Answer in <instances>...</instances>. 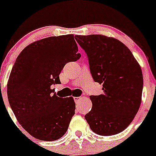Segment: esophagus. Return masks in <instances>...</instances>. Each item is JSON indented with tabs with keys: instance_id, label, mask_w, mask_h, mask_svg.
<instances>
[{
	"instance_id": "1",
	"label": "esophagus",
	"mask_w": 156,
	"mask_h": 156,
	"mask_svg": "<svg viewBox=\"0 0 156 156\" xmlns=\"http://www.w3.org/2000/svg\"><path fill=\"white\" fill-rule=\"evenodd\" d=\"M82 99H83L82 97H75L74 98V101H75L76 103H78L80 100H82Z\"/></svg>"
}]
</instances>
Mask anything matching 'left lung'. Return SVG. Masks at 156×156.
I'll use <instances>...</instances> for the list:
<instances>
[{"label":"left lung","mask_w":156,"mask_h":156,"mask_svg":"<svg viewBox=\"0 0 156 156\" xmlns=\"http://www.w3.org/2000/svg\"><path fill=\"white\" fill-rule=\"evenodd\" d=\"M75 40L87 55L93 79L103 86V94L90 96L92 108L86 120L99 135L121 133L132 122L142 102L140 66L130 50L115 38L75 35Z\"/></svg>","instance_id":"8db88e82"}]
</instances>
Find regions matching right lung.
Instances as JSON below:
<instances>
[{
	"mask_svg": "<svg viewBox=\"0 0 156 156\" xmlns=\"http://www.w3.org/2000/svg\"><path fill=\"white\" fill-rule=\"evenodd\" d=\"M73 35L37 40L18 55L9 74L7 95L23 128L34 138L55 141L66 133L74 115L72 96L59 97L52 86L66 63L81 57Z\"/></svg>",
	"mask_w": 156,
	"mask_h": 156,
	"instance_id": "1",
	"label": "right lung"
}]
</instances>
